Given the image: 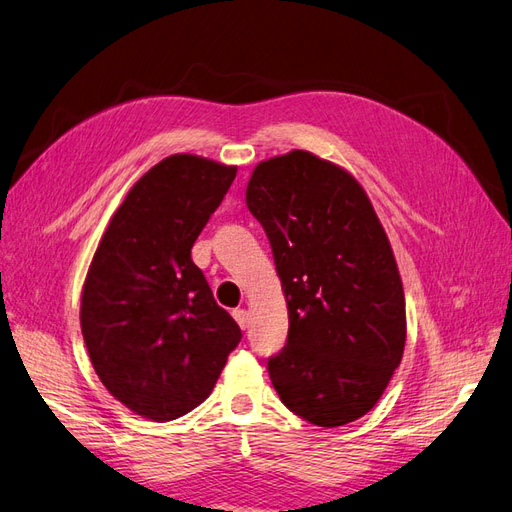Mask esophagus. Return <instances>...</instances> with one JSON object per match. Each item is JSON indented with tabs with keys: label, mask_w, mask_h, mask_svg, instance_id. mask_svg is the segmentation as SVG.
<instances>
[{
	"label": "esophagus",
	"mask_w": 512,
	"mask_h": 512,
	"mask_svg": "<svg viewBox=\"0 0 512 512\" xmlns=\"http://www.w3.org/2000/svg\"><path fill=\"white\" fill-rule=\"evenodd\" d=\"M232 316H235V320L239 322V327L245 331L247 324H250V314H247L245 309H235V312H232Z\"/></svg>",
	"instance_id": "34e87169"
}]
</instances>
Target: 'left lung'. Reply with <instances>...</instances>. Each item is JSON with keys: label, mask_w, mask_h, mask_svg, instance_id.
Segmentation results:
<instances>
[{"label": "left lung", "mask_w": 512, "mask_h": 512, "mask_svg": "<svg viewBox=\"0 0 512 512\" xmlns=\"http://www.w3.org/2000/svg\"><path fill=\"white\" fill-rule=\"evenodd\" d=\"M288 301L267 369L282 404L318 427L376 406L406 344V299L386 232L344 168L309 151L260 162L245 194Z\"/></svg>", "instance_id": "obj_1"}]
</instances>
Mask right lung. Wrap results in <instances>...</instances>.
Instances as JSON below:
<instances>
[{
    "label": "right lung",
    "instance_id": "1",
    "mask_svg": "<svg viewBox=\"0 0 512 512\" xmlns=\"http://www.w3.org/2000/svg\"><path fill=\"white\" fill-rule=\"evenodd\" d=\"M235 175V166L190 153L162 160L115 211L87 271L89 359L108 393L151 421L203 404L241 342L190 256Z\"/></svg>",
    "mask_w": 512,
    "mask_h": 512
}]
</instances>
